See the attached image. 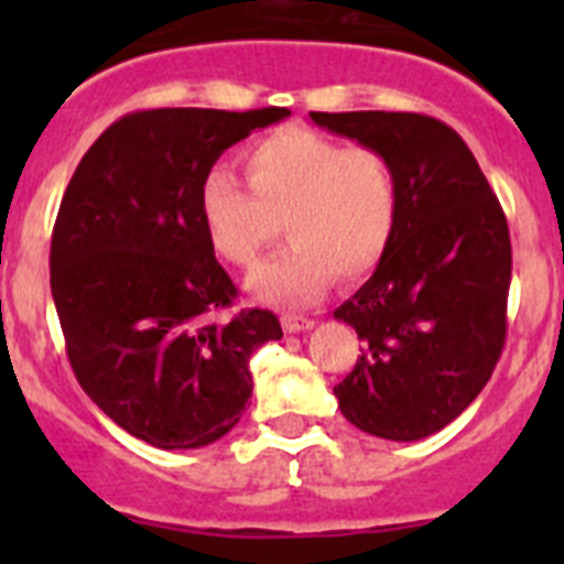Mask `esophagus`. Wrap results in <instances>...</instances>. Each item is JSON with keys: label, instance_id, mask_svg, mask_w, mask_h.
Here are the masks:
<instances>
[{"label": "esophagus", "instance_id": "obj_1", "mask_svg": "<svg viewBox=\"0 0 564 564\" xmlns=\"http://www.w3.org/2000/svg\"><path fill=\"white\" fill-rule=\"evenodd\" d=\"M282 327H285V333H305L313 327V318L296 316V313H285V316H282Z\"/></svg>", "mask_w": 564, "mask_h": 564}]
</instances>
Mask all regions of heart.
I'll use <instances>...</instances> for the list:
<instances>
[{"mask_svg":"<svg viewBox=\"0 0 564 564\" xmlns=\"http://www.w3.org/2000/svg\"><path fill=\"white\" fill-rule=\"evenodd\" d=\"M246 186L223 169L200 186L208 246L234 268H253L282 234L291 246L251 279L265 302L305 305L330 279L370 273L390 248L401 214L392 163L378 149L344 147L305 127H285L242 154Z\"/></svg>","mask_w":564,"mask_h":564,"instance_id":"b5f03b06","label":"heart"}]
</instances>
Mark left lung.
<instances>
[{"label":"left lung","instance_id":"1","mask_svg":"<svg viewBox=\"0 0 564 564\" xmlns=\"http://www.w3.org/2000/svg\"><path fill=\"white\" fill-rule=\"evenodd\" d=\"M392 163L401 214L390 248L333 316L364 341L333 387L352 426L421 441L480 395L506 344L511 237L460 134L417 112H311Z\"/></svg>","mask_w":564,"mask_h":564}]
</instances>
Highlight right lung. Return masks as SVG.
Listing matches in <instances>:
<instances>
[{
  "instance_id": "1",
  "label": "right lung",
  "mask_w": 564,
  "mask_h": 564,
  "mask_svg": "<svg viewBox=\"0 0 564 564\" xmlns=\"http://www.w3.org/2000/svg\"><path fill=\"white\" fill-rule=\"evenodd\" d=\"M288 109L166 107L104 129L62 197L50 291L82 390L158 449L220 441L251 398V352L282 338L271 311L237 316V285L200 220V186L228 147Z\"/></svg>"
}]
</instances>
